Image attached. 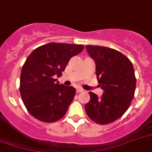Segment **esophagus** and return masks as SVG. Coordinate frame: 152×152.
<instances>
[{
    "label": "esophagus",
    "instance_id": "obj_1",
    "mask_svg": "<svg viewBox=\"0 0 152 152\" xmlns=\"http://www.w3.org/2000/svg\"><path fill=\"white\" fill-rule=\"evenodd\" d=\"M76 92L77 93H82V92H84V90H83L82 88H77L76 89Z\"/></svg>",
    "mask_w": 152,
    "mask_h": 152
}]
</instances>
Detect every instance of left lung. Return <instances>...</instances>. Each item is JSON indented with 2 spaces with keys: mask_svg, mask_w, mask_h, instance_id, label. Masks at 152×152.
Instances as JSON below:
<instances>
[{
  "mask_svg": "<svg viewBox=\"0 0 152 152\" xmlns=\"http://www.w3.org/2000/svg\"><path fill=\"white\" fill-rule=\"evenodd\" d=\"M86 49L95 61L97 80L104 92L100 97L90 92L91 99L85 104V110L95 123L108 124L126 112L134 98V66L128 58L112 48L87 45Z\"/></svg>",
  "mask_w": 152,
  "mask_h": 152,
  "instance_id": "1",
  "label": "left lung"
}]
</instances>
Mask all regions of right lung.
I'll list each match as a JSON object with an SVG mask.
<instances>
[{
  "mask_svg": "<svg viewBox=\"0 0 152 152\" xmlns=\"http://www.w3.org/2000/svg\"><path fill=\"white\" fill-rule=\"evenodd\" d=\"M83 50L81 44L49 43L36 48L21 71L20 94L28 112L45 123L61 119L76 94V89L59 84L57 78L70 58Z\"/></svg>",
  "mask_w": 152,
  "mask_h": 152,
  "instance_id": "obj_1",
  "label": "right lung"
}]
</instances>
